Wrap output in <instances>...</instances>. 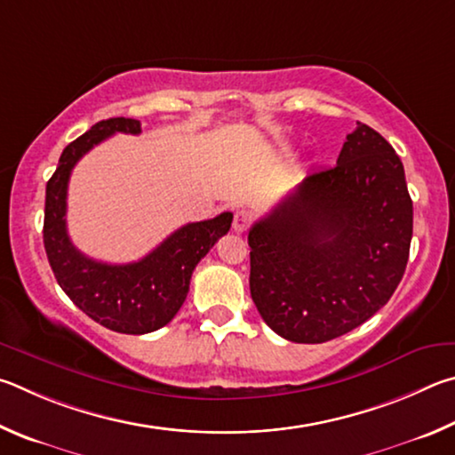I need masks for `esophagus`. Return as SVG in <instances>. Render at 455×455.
Returning a JSON list of instances; mask_svg holds the SVG:
<instances>
[{
	"label": "esophagus",
	"instance_id": "34e87169",
	"mask_svg": "<svg viewBox=\"0 0 455 455\" xmlns=\"http://www.w3.org/2000/svg\"><path fill=\"white\" fill-rule=\"evenodd\" d=\"M250 220H251V218H250L248 212H235L234 223H232L234 232H237V234L245 232V229H248V226H250Z\"/></svg>",
	"mask_w": 455,
	"mask_h": 455
}]
</instances>
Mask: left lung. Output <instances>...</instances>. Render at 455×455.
Wrapping results in <instances>:
<instances>
[{
  "instance_id": "left-lung-1",
  "label": "left lung",
  "mask_w": 455,
  "mask_h": 455,
  "mask_svg": "<svg viewBox=\"0 0 455 455\" xmlns=\"http://www.w3.org/2000/svg\"><path fill=\"white\" fill-rule=\"evenodd\" d=\"M402 159L357 122L338 164L307 173L250 229V291L277 336L323 344L384 307L410 258Z\"/></svg>"
}]
</instances>
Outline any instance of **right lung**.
Instances as JSON below:
<instances>
[{
  "label": "right lung",
  "mask_w": 455,
  "mask_h": 455,
  "mask_svg": "<svg viewBox=\"0 0 455 455\" xmlns=\"http://www.w3.org/2000/svg\"><path fill=\"white\" fill-rule=\"evenodd\" d=\"M117 132L138 135L141 124L132 117L103 119L63 149L45 186L44 245L60 288L85 315L111 331L141 336L164 328L180 312L196 266L229 232L234 215L223 212L213 220L181 226L132 264L114 266L84 256L71 243L66 226L69 175L87 151Z\"/></svg>",
  "instance_id": "add662e5"
}]
</instances>
